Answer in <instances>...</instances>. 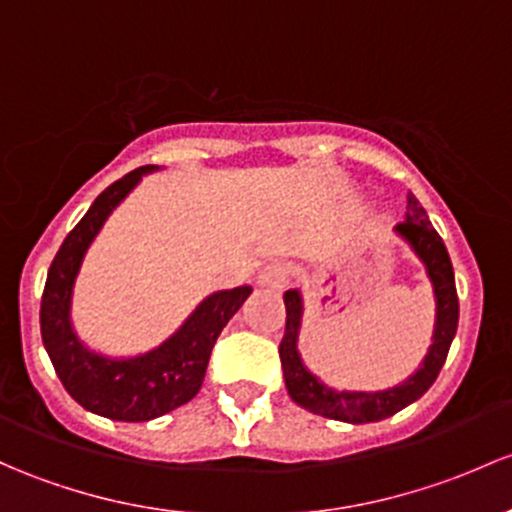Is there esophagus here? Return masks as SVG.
<instances>
[{"label":"esophagus","mask_w":512,"mask_h":512,"mask_svg":"<svg viewBox=\"0 0 512 512\" xmlns=\"http://www.w3.org/2000/svg\"><path fill=\"white\" fill-rule=\"evenodd\" d=\"M289 277H292V270L284 262H274V265H267L265 270L260 272V287L270 289V292H282L289 284Z\"/></svg>","instance_id":"obj_1"}]
</instances>
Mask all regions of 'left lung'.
Returning a JSON list of instances; mask_svg holds the SVG:
<instances>
[{
    "label": "left lung",
    "instance_id": "obj_1",
    "mask_svg": "<svg viewBox=\"0 0 512 512\" xmlns=\"http://www.w3.org/2000/svg\"><path fill=\"white\" fill-rule=\"evenodd\" d=\"M405 218L407 220L397 225L395 233L424 262V270H427L429 282L434 287V301H437V321H434L432 346H429L417 373L410 375L405 383L378 392L333 390V387L321 383L314 373H309V368L301 360L297 341L301 314H304V299H301L299 289H289V292H284L287 326H284V338L279 343V358H282L284 383H287L289 397L299 407H304V410L348 424L380 422V419L392 417L395 412L412 405L414 400H419L432 387L434 380H437L441 365L446 360V353H449L451 341L456 336V326H459V297H456L454 267H451L444 240L439 238L434 225L429 223L427 211L419 206V201L412 193H407Z\"/></svg>",
    "mask_w": 512,
    "mask_h": 512
}]
</instances>
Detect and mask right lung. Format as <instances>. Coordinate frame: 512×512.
Returning a JSON list of instances; mask_svg holds the SVG:
<instances>
[{"label":"right lung","instance_id":"add662e5","mask_svg":"<svg viewBox=\"0 0 512 512\" xmlns=\"http://www.w3.org/2000/svg\"><path fill=\"white\" fill-rule=\"evenodd\" d=\"M157 169L139 166L95 198L53 257L41 299L43 346L63 387L80 407L117 422H149L193 400L206 378L208 358L220 331L252 294V287L213 292L193 309L179 331L142 355L107 358L83 346L73 331L71 306L85 252L107 215L125 201L144 174Z\"/></svg>","mask_w":512,"mask_h":512}]
</instances>
